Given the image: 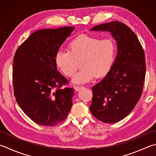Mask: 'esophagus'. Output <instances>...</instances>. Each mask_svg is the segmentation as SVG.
<instances>
[{
    "label": "esophagus",
    "mask_w": 156,
    "mask_h": 156,
    "mask_svg": "<svg viewBox=\"0 0 156 156\" xmlns=\"http://www.w3.org/2000/svg\"><path fill=\"white\" fill-rule=\"evenodd\" d=\"M84 87L83 86H75L74 87V88H75V90H76V91H79V90H81L82 88H83Z\"/></svg>",
    "instance_id": "esophagus-1"
}]
</instances>
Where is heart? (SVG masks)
<instances>
[{"label":"heart","instance_id":"1","mask_svg":"<svg viewBox=\"0 0 156 156\" xmlns=\"http://www.w3.org/2000/svg\"><path fill=\"white\" fill-rule=\"evenodd\" d=\"M116 56L113 41L89 34H81L69 43L68 51H58L55 56L56 66L69 77L74 76L80 62L81 70L73 81L86 83L95 77H104L110 71Z\"/></svg>","mask_w":156,"mask_h":156}]
</instances>
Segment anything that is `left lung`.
<instances>
[{
    "instance_id": "8db88e82",
    "label": "left lung",
    "mask_w": 156,
    "mask_h": 156,
    "mask_svg": "<svg viewBox=\"0 0 156 156\" xmlns=\"http://www.w3.org/2000/svg\"><path fill=\"white\" fill-rule=\"evenodd\" d=\"M91 30L110 32L117 45L112 68L92 88L90 107L96 119L113 124L128 115L142 95L146 72L145 52L136 35L124 23H102Z\"/></svg>"
}]
</instances>
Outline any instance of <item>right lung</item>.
Returning <instances> with one entry per match:
<instances>
[{
	"instance_id": "right-lung-1",
	"label": "right lung",
	"mask_w": 156,
	"mask_h": 156,
	"mask_svg": "<svg viewBox=\"0 0 156 156\" xmlns=\"http://www.w3.org/2000/svg\"><path fill=\"white\" fill-rule=\"evenodd\" d=\"M73 30L65 26L34 32L14 55V96L24 113L38 124H59L71 109L74 89L62 88L69 82L57 70L55 56Z\"/></svg>"
}]
</instances>
